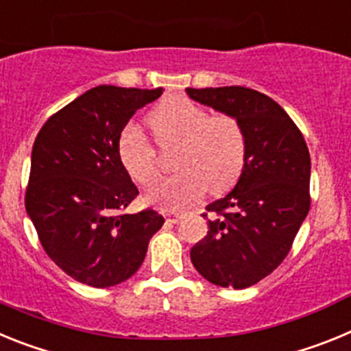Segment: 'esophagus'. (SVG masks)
Masks as SVG:
<instances>
[{
    "label": "esophagus",
    "mask_w": 351,
    "mask_h": 351,
    "mask_svg": "<svg viewBox=\"0 0 351 351\" xmlns=\"http://www.w3.org/2000/svg\"><path fill=\"white\" fill-rule=\"evenodd\" d=\"M181 218H182L181 213H167L165 214V219L169 223H178Z\"/></svg>",
    "instance_id": "34e87169"
}]
</instances>
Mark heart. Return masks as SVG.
<instances>
[{
	"label": "heart",
	"instance_id": "b5f03b06",
	"mask_svg": "<svg viewBox=\"0 0 351 351\" xmlns=\"http://www.w3.org/2000/svg\"><path fill=\"white\" fill-rule=\"evenodd\" d=\"M161 145L178 144L173 167L179 170L149 188L147 202L163 210H181L206 193L228 190L246 161V133L230 114L209 116L184 96L169 98L151 116ZM117 154L133 181L151 184L158 178V154L141 126L130 123L117 141Z\"/></svg>",
	"mask_w": 351,
	"mask_h": 351
}]
</instances>
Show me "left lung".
Instances as JSON below:
<instances>
[{"mask_svg":"<svg viewBox=\"0 0 351 351\" xmlns=\"http://www.w3.org/2000/svg\"><path fill=\"white\" fill-rule=\"evenodd\" d=\"M186 93L234 116L246 133L241 178L230 193L207 206L209 230L190 253L207 281L241 290L287 258L311 206V158L300 130L267 95L243 86Z\"/></svg>","mask_w":351,"mask_h":351,"instance_id":"left-lung-1","label":"left lung"}]
</instances>
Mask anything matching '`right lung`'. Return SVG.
I'll use <instances>...</instances> for the list:
<instances>
[{
  "label": "right lung",
  "mask_w": 351,
  "mask_h": 351,
  "mask_svg": "<svg viewBox=\"0 0 351 351\" xmlns=\"http://www.w3.org/2000/svg\"><path fill=\"white\" fill-rule=\"evenodd\" d=\"M161 93L98 86L49 117L36 135L27 216L45 253L79 283L107 288L132 278L165 223L153 209L119 213L138 190L117 154L123 128Z\"/></svg>",
  "instance_id": "add662e5"
}]
</instances>
